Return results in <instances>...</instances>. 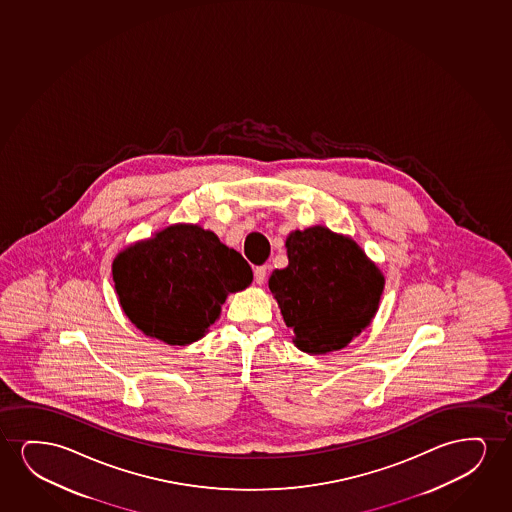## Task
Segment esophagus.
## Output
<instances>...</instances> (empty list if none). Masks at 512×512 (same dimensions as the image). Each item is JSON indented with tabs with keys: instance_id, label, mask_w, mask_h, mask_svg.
Listing matches in <instances>:
<instances>
[{
	"instance_id": "obj_1",
	"label": "esophagus",
	"mask_w": 512,
	"mask_h": 512,
	"mask_svg": "<svg viewBox=\"0 0 512 512\" xmlns=\"http://www.w3.org/2000/svg\"><path fill=\"white\" fill-rule=\"evenodd\" d=\"M267 269H269L267 266L255 267L253 274H255V281H257V285H262V283L266 281Z\"/></svg>"
}]
</instances>
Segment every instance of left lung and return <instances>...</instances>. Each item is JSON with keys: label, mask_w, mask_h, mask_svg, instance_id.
Listing matches in <instances>:
<instances>
[{"label": "left lung", "mask_w": 512, "mask_h": 512, "mask_svg": "<svg viewBox=\"0 0 512 512\" xmlns=\"http://www.w3.org/2000/svg\"><path fill=\"white\" fill-rule=\"evenodd\" d=\"M288 266L274 269L269 290L294 344L309 355L343 350L379 308L385 276L348 236L323 225L288 234Z\"/></svg>", "instance_id": "obj_1"}]
</instances>
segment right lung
<instances>
[{"label": "right lung", "instance_id": "right-lung-1", "mask_svg": "<svg viewBox=\"0 0 512 512\" xmlns=\"http://www.w3.org/2000/svg\"><path fill=\"white\" fill-rule=\"evenodd\" d=\"M112 274L127 318L145 336L173 346L199 341L227 295L253 280L241 253L190 224L169 225L127 246L113 260Z\"/></svg>", "mask_w": 512, "mask_h": 512}]
</instances>
